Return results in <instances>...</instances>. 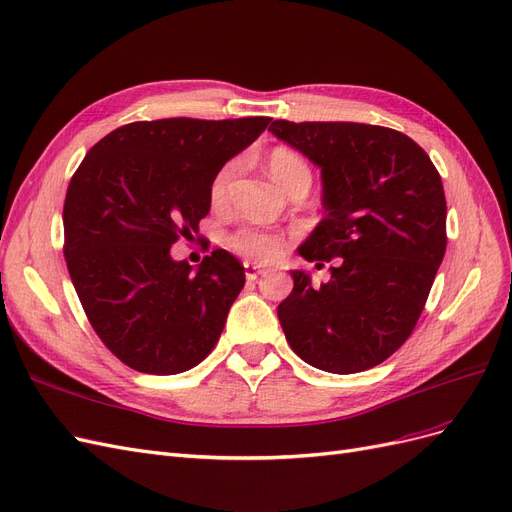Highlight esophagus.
<instances>
[{
	"label": "esophagus",
	"mask_w": 512,
	"mask_h": 512,
	"mask_svg": "<svg viewBox=\"0 0 512 512\" xmlns=\"http://www.w3.org/2000/svg\"><path fill=\"white\" fill-rule=\"evenodd\" d=\"M243 267H245V277H247V282H254L260 273H265V269L258 267L256 262H250V260H245V262H243Z\"/></svg>",
	"instance_id": "esophagus-1"
}]
</instances>
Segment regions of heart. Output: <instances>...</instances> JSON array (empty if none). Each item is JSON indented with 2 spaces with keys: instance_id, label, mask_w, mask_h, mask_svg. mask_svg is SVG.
Returning a JSON list of instances; mask_svg holds the SVG:
<instances>
[{
  "instance_id": "1",
  "label": "heart",
  "mask_w": 512,
  "mask_h": 512,
  "mask_svg": "<svg viewBox=\"0 0 512 512\" xmlns=\"http://www.w3.org/2000/svg\"><path fill=\"white\" fill-rule=\"evenodd\" d=\"M267 166H269V173L273 175V179L286 188V185L301 173H309L307 164L297 156V153L290 151V149H273L267 158ZM235 170H237V162H228L224 164L218 173H215L213 181H211V200L213 203H222L226 198L228 192V185L235 177ZM230 250L247 258V260H256V262H267L273 260L282 254L284 250V239L280 235H275V232L269 230H262L256 226H245L241 230H237L235 235L228 239Z\"/></svg>"
}]
</instances>
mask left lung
I'll list each match as a JSON object with an SVG mask.
<instances>
[{
	"label": "left lung",
	"instance_id": "8db88e82",
	"mask_svg": "<svg viewBox=\"0 0 512 512\" xmlns=\"http://www.w3.org/2000/svg\"><path fill=\"white\" fill-rule=\"evenodd\" d=\"M269 132L322 173L327 215L299 254L335 258L327 284L290 271L294 288L277 307L288 344L331 374L376 367L414 331L446 252L440 173L410 136L384 126L277 119Z\"/></svg>",
	"mask_w": 512,
	"mask_h": 512
}]
</instances>
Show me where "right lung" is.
Instances as JSON below:
<instances>
[{"instance_id": "right-lung-1", "label": "right lung", "mask_w": 512, "mask_h": 512, "mask_svg": "<svg viewBox=\"0 0 512 512\" xmlns=\"http://www.w3.org/2000/svg\"><path fill=\"white\" fill-rule=\"evenodd\" d=\"M269 117L134 121L87 151L64 203V256L91 327L121 363L173 376L215 348L245 269L213 250L192 271L170 245L198 232L211 181Z\"/></svg>"}]
</instances>
